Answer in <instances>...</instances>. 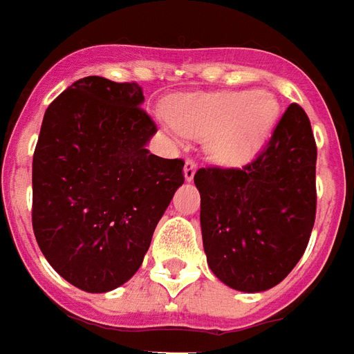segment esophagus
<instances>
[{
    "label": "esophagus",
    "instance_id": "obj_1",
    "mask_svg": "<svg viewBox=\"0 0 354 354\" xmlns=\"http://www.w3.org/2000/svg\"><path fill=\"white\" fill-rule=\"evenodd\" d=\"M194 172H196V163L192 162V160H187L185 169H183V176H185L187 182H191L192 178H194Z\"/></svg>",
    "mask_w": 354,
    "mask_h": 354
}]
</instances>
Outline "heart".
Returning a JSON list of instances; mask_svg holds the SVG:
<instances>
[{
	"instance_id": "obj_1",
	"label": "heart",
	"mask_w": 354,
	"mask_h": 354,
	"mask_svg": "<svg viewBox=\"0 0 354 354\" xmlns=\"http://www.w3.org/2000/svg\"><path fill=\"white\" fill-rule=\"evenodd\" d=\"M163 129L172 138L205 140L207 154L222 165H243L257 158L278 116L267 91L192 94L172 103Z\"/></svg>"
}]
</instances>
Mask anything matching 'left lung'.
I'll return each instance as SVG.
<instances>
[{
  "instance_id": "left-lung-1",
  "label": "left lung",
  "mask_w": 354,
  "mask_h": 354,
  "mask_svg": "<svg viewBox=\"0 0 354 354\" xmlns=\"http://www.w3.org/2000/svg\"><path fill=\"white\" fill-rule=\"evenodd\" d=\"M317 143L311 122L291 103L260 156L243 169H200L203 251L231 289L278 286L306 251L317 214Z\"/></svg>"
}]
</instances>
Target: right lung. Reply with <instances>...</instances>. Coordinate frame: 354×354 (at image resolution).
<instances>
[{"mask_svg":"<svg viewBox=\"0 0 354 354\" xmlns=\"http://www.w3.org/2000/svg\"><path fill=\"white\" fill-rule=\"evenodd\" d=\"M138 83L74 82L43 116L32 158V227L54 271L87 292L134 277L183 183L182 160L151 154L156 125Z\"/></svg>","mask_w":354,"mask_h":354,"instance_id":"obj_1","label":"right lung"}]
</instances>
